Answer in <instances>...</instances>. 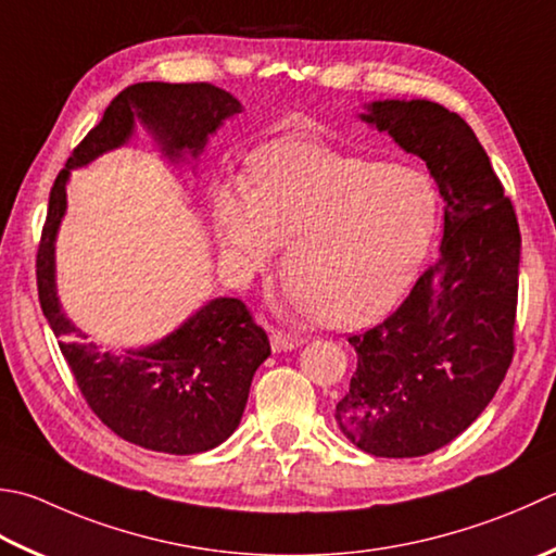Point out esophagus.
<instances>
[{"mask_svg": "<svg viewBox=\"0 0 556 556\" xmlns=\"http://www.w3.org/2000/svg\"><path fill=\"white\" fill-rule=\"evenodd\" d=\"M269 342H271V350H275V352H291V350H296V346H301L299 337H289L285 332H271Z\"/></svg>", "mask_w": 556, "mask_h": 556, "instance_id": "1", "label": "esophagus"}]
</instances>
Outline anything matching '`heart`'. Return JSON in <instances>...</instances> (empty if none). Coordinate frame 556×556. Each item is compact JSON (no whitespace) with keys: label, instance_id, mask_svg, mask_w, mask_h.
I'll return each mask as SVG.
<instances>
[{"label":"heart","instance_id":"heart-1","mask_svg":"<svg viewBox=\"0 0 556 556\" xmlns=\"http://www.w3.org/2000/svg\"><path fill=\"white\" fill-rule=\"evenodd\" d=\"M437 224L439 194L427 173L313 139L260 149L245 185L214 194L226 263L250 275L287 243L289 303L334 328L371 323L405 296Z\"/></svg>","mask_w":556,"mask_h":556}]
</instances>
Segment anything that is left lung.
Returning a JSON list of instances; mask_svg holds the SVG:
<instances>
[{
    "label": "left lung",
    "instance_id": "left-lung-1",
    "mask_svg": "<svg viewBox=\"0 0 556 556\" xmlns=\"http://www.w3.org/2000/svg\"><path fill=\"white\" fill-rule=\"evenodd\" d=\"M358 115L419 156L445 202L439 257L402 306L350 337L356 371L337 427L376 458H419L482 415L514 358L520 231L472 127L427 98Z\"/></svg>",
    "mask_w": 556,
    "mask_h": 556
}]
</instances>
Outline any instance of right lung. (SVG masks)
<instances>
[{
    "instance_id": "add662e5",
    "label": "right lung",
    "mask_w": 556,
    "mask_h": 556,
    "mask_svg": "<svg viewBox=\"0 0 556 556\" xmlns=\"http://www.w3.org/2000/svg\"><path fill=\"white\" fill-rule=\"evenodd\" d=\"M241 111L236 96L212 84L127 86L72 151L50 190L36 263L40 308L96 417L119 439L156 453L194 455L231 437L253 376L269 356V340L243 301L222 296L149 346L113 354L86 342L89 334L64 315L54 281V241L67 212V182L74 168L125 147L137 125L170 163L198 161L224 119Z\"/></svg>"
}]
</instances>
